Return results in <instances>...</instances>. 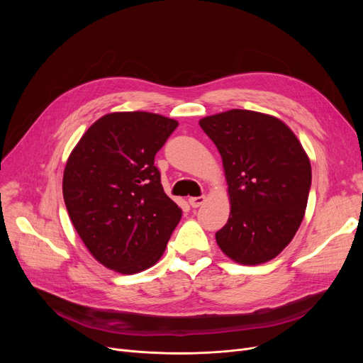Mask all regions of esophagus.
Returning <instances> with one entry per match:
<instances>
[{"label": "esophagus", "instance_id": "obj_1", "mask_svg": "<svg viewBox=\"0 0 363 363\" xmlns=\"http://www.w3.org/2000/svg\"><path fill=\"white\" fill-rule=\"evenodd\" d=\"M206 201V197L204 196H200V197H189L188 199V203L191 207H200L203 203Z\"/></svg>", "mask_w": 363, "mask_h": 363}]
</instances>
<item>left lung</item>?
<instances>
[{
	"label": "left lung",
	"instance_id": "8db88e82",
	"mask_svg": "<svg viewBox=\"0 0 363 363\" xmlns=\"http://www.w3.org/2000/svg\"><path fill=\"white\" fill-rule=\"evenodd\" d=\"M199 123L219 150L231 204L216 233L219 249L240 264L272 260L291 242L306 212L309 156L272 114L233 108Z\"/></svg>",
	"mask_w": 363,
	"mask_h": 363
}]
</instances>
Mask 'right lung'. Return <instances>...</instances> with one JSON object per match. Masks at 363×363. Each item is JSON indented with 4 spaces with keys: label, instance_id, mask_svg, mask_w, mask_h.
<instances>
[{
    "label": "right lung",
    "instance_id": "obj_1",
    "mask_svg": "<svg viewBox=\"0 0 363 363\" xmlns=\"http://www.w3.org/2000/svg\"><path fill=\"white\" fill-rule=\"evenodd\" d=\"M177 126L157 113H108L69 155L65 204L88 252L107 269L132 275L151 268L181 220L155 166Z\"/></svg>",
    "mask_w": 363,
    "mask_h": 363
}]
</instances>
